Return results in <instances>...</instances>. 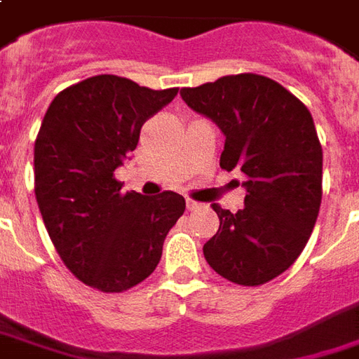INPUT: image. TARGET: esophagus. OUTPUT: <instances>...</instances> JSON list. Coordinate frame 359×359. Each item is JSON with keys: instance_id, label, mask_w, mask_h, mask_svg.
Here are the masks:
<instances>
[{"instance_id": "esophagus-1", "label": "esophagus", "mask_w": 359, "mask_h": 359, "mask_svg": "<svg viewBox=\"0 0 359 359\" xmlns=\"http://www.w3.org/2000/svg\"><path fill=\"white\" fill-rule=\"evenodd\" d=\"M185 208H187V211H197V209H201V203L187 199V201H185Z\"/></svg>"}]
</instances>
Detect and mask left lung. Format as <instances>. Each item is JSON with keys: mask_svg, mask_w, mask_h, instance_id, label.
I'll return each mask as SVG.
<instances>
[{"mask_svg": "<svg viewBox=\"0 0 359 359\" xmlns=\"http://www.w3.org/2000/svg\"><path fill=\"white\" fill-rule=\"evenodd\" d=\"M180 95L223 132L219 165L247 175L245 208L213 205L219 231L203 245L205 261L231 283L264 285L297 261L318 217L322 146L312 114L261 74L221 76Z\"/></svg>", "mask_w": 359, "mask_h": 359, "instance_id": "obj_1", "label": "left lung"}]
</instances>
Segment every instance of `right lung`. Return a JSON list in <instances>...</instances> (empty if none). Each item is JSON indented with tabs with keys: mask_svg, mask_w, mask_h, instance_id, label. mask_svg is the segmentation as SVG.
Wrapping results in <instances>:
<instances>
[{
	"mask_svg": "<svg viewBox=\"0 0 359 359\" xmlns=\"http://www.w3.org/2000/svg\"><path fill=\"white\" fill-rule=\"evenodd\" d=\"M177 88L151 90L98 74L53 98L35 140V197L55 249L84 285L122 292L154 273L163 239L184 215L175 191H122L114 170L140 140L142 124Z\"/></svg>",
	"mask_w": 359,
	"mask_h": 359,
	"instance_id": "right-lung-1",
	"label": "right lung"
}]
</instances>
